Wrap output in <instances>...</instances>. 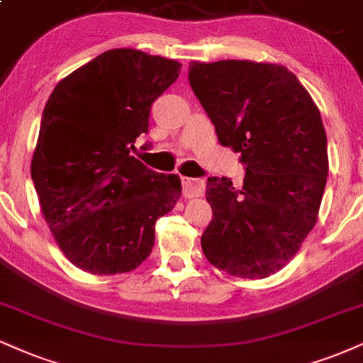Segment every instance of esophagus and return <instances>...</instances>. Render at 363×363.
<instances>
[{"mask_svg": "<svg viewBox=\"0 0 363 363\" xmlns=\"http://www.w3.org/2000/svg\"><path fill=\"white\" fill-rule=\"evenodd\" d=\"M206 184H204L203 179H191V177H182V194L187 199L199 198L204 194Z\"/></svg>", "mask_w": 363, "mask_h": 363, "instance_id": "esophagus-1", "label": "esophagus"}]
</instances>
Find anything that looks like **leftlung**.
<instances>
[{"label": "left lung", "mask_w": 363, "mask_h": 363, "mask_svg": "<svg viewBox=\"0 0 363 363\" xmlns=\"http://www.w3.org/2000/svg\"><path fill=\"white\" fill-rule=\"evenodd\" d=\"M189 82L221 145L242 154L243 186L209 177L213 220L201 237L204 255L242 279H264L289 262L320 213L328 147L320 110L281 64L191 62Z\"/></svg>", "instance_id": "obj_1"}]
</instances>
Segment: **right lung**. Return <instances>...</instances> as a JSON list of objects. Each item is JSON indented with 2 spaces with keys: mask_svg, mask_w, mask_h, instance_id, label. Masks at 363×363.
<instances>
[{
  "mask_svg": "<svg viewBox=\"0 0 363 363\" xmlns=\"http://www.w3.org/2000/svg\"><path fill=\"white\" fill-rule=\"evenodd\" d=\"M181 64L113 49L59 81L43 108L32 179L55 243L77 269L113 276L150 255L155 221L176 206L181 179L130 154L152 103Z\"/></svg>",
  "mask_w": 363,
  "mask_h": 363,
  "instance_id": "add662e5",
  "label": "right lung"
}]
</instances>
